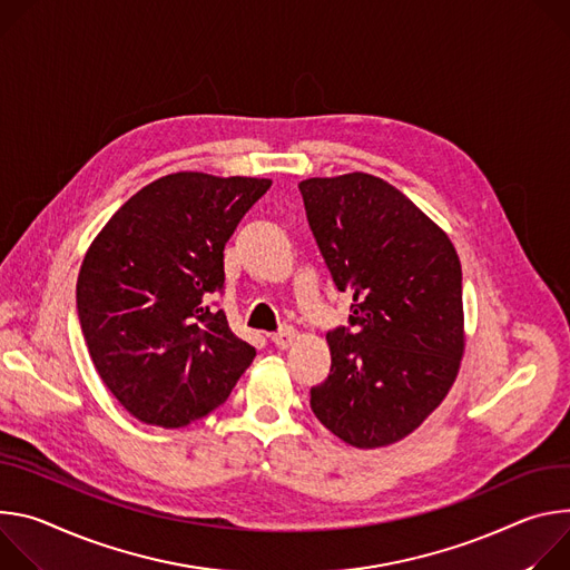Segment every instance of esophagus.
<instances>
[{"instance_id": "esophagus-1", "label": "esophagus", "mask_w": 570, "mask_h": 570, "mask_svg": "<svg viewBox=\"0 0 570 570\" xmlns=\"http://www.w3.org/2000/svg\"><path fill=\"white\" fill-rule=\"evenodd\" d=\"M294 340H296V331H294V328H283V331H278V333L272 335V342H274L278 348H289Z\"/></svg>"}]
</instances>
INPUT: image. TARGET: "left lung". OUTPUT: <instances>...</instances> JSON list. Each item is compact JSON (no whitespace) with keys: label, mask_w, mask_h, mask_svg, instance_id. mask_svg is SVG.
<instances>
[{"label":"left lung","mask_w":570,"mask_h":570,"mask_svg":"<svg viewBox=\"0 0 570 570\" xmlns=\"http://www.w3.org/2000/svg\"><path fill=\"white\" fill-rule=\"evenodd\" d=\"M348 326L326 335L331 375L309 407L355 449L414 432L446 399L464 355L462 265L449 235L387 180L353 171L298 183Z\"/></svg>","instance_id":"left-lung-1"}]
</instances>
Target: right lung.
<instances>
[{"instance_id": "right-lung-1", "label": "right lung", "mask_w": 570, "mask_h": 570, "mask_svg": "<svg viewBox=\"0 0 570 570\" xmlns=\"http://www.w3.org/2000/svg\"><path fill=\"white\" fill-rule=\"evenodd\" d=\"M269 178L176 171L126 202L90 244L77 309L92 364L138 421L183 428L219 407L256 348L224 309V246Z\"/></svg>"}]
</instances>
